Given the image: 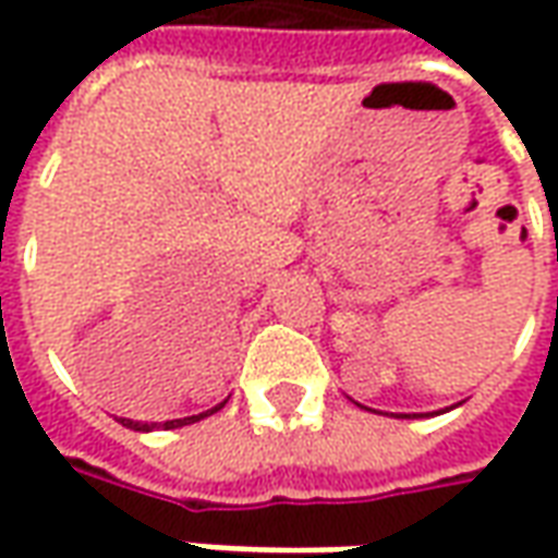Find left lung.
<instances>
[{"mask_svg":"<svg viewBox=\"0 0 558 558\" xmlns=\"http://www.w3.org/2000/svg\"><path fill=\"white\" fill-rule=\"evenodd\" d=\"M399 417H409V414H399Z\"/></svg>","mask_w":558,"mask_h":558,"instance_id":"obj_1","label":"left lung"}]
</instances>
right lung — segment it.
Returning a JSON list of instances; mask_svg holds the SVG:
<instances>
[{
    "mask_svg": "<svg viewBox=\"0 0 558 558\" xmlns=\"http://www.w3.org/2000/svg\"><path fill=\"white\" fill-rule=\"evenodd\" d=\"M225 405V402H222ZM222 405H216V409H209V412L204 414H192V417H180V421H165V424H134V421H129V417H120L122 426H129V429H141V433H149V429H156V426H161V429H177V426H185V424H195V421H201V417H207V414L219 412Z\"/></svg>",
    "mask_w": 558,
    "mask_h": 558,
    "instance_id": "obj_1",
    "label": "right lung"
}]
</instances>
